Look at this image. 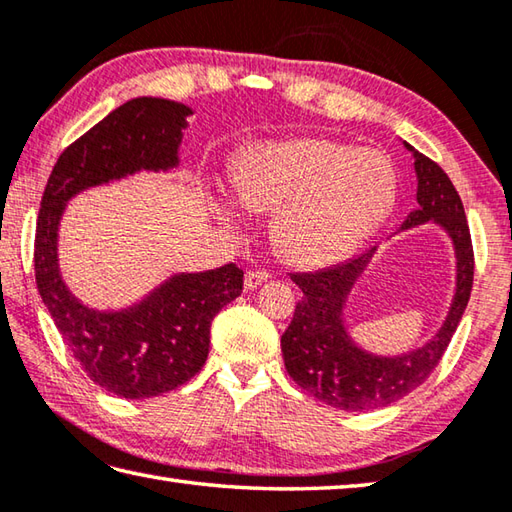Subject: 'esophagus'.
<instances>
[{
	"mask_svg": "<svg viewBox=\"0 0 512 512\" xmlns=\"http://www.w3.org/2000/svg\"><path fill=\"white\" fill-rule=\"evenodd\" d=\"M269 278V272L265 269H249L245 274V289H256L260 283H265Z\"/></svg>",
	"mask_w": 512,
	"mask_h": 512,
	"instance_id": "obj_1",
	"label": "esophagus"
}]
</instances>
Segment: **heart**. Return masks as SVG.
I'll return each instance as SVG.
<instances>
[{
    "instance_id": "1",
    "label": "heart",
    "mask_w": 512,
    "mask_h": 512,
    "mask_svg": "<svg viewBox=\"0 0 512 512\" xmlns=\"http://www.w3.org/2000/svg\"><path fill=\"white\" fill-rule=\"evenodd\" d=\"M236 187L249 209L278 211V249L310 267L359 249L392 214L399 194L397 171L383 153L318 138L258 144Z\"/></svg>"
}]
</instances>
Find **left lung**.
Instances as JSON below:
<instances>
[{
    "label": "left lung",
    "instance_id": "obj_1",
    "mask_svg": "<svg viewBox=\"0 0 512 512\" xmlns=\"http://www.w3.org/2000/svg\"><path fill=\"white\" fill-rule=\"evenodd\" d=\"M419 209L410 211L403 229L437 223L450 236L457 258V287L446 321L432 339L417 350L399 356L372 354L352 341L345 327V301L356 278L368 267L374 249L341 265L310 274H292L303 298L296 303L294 318L281 336L285 370L292 379L327 406L363 412L390 406L428 379L455 334L472 289L475 254L464 205L455 185L437 162L414 151Z\"/></svg>",
    "mask_w": 512,
    "mask_h": 512
}]
</instances>
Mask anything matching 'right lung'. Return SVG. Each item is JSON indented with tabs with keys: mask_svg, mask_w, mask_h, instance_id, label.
I'll return each mask as SVG.
<instances>
[{
	"mask_svg": "<svg viewBox=\"0 0 512 512\" xmlns=\"http://www.w3.org/2000/svg\"><path fill=\"white\" fill-rule=\"evenodd\" d=\"M191 109L162 98H136L62 151L48 176L35 227V281L73 359L106 392L122 399L158 397L196 376L209 354L214 316L243 292L234 263L209 272L173 274L120 312L82 305L62 281L57 227L75 194L133 176L178 167Z\"/></svg>",
	"mask_w": 512,
	"mask_h": 512,
	"instance_id": "right-lung-1",
	"label": "right lung"
}]
</instances>
